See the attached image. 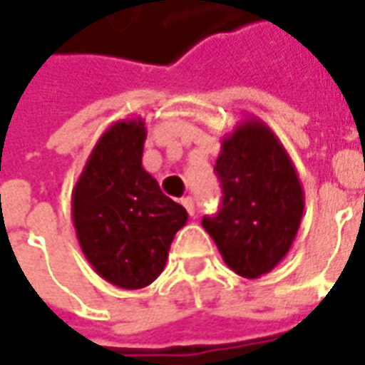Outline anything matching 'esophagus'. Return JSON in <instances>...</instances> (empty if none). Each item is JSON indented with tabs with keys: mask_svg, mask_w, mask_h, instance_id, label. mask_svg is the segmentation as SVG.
Masks as SVG:
<instances>
[{
	"mask_svg": "<svg viewBox=\"0 0 365 365\" xmlns=\"http://www.w3.org/2000/svg\"><path fill=\"white\" fill-rule=\"evenodd\" d=\"M180 202H182V206H185V208H187V212L190 214V216L195 214V200H192L190 196H185V198L180 200Z\"/></svg>",
	"mask_w": 365,
	"mask_h": 365,
	"instance_id": "esophagus-1",
	"label": "esophagus"
}]
</instances>
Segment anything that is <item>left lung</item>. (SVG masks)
<instances>
[{"instance_id":"left-lung-1","label":"left lung","mask_w":365,"mask_h":365,"mask_svg":"<svg viewBox=\"0 0 365 365\" xmlns=\"http://www.w3.org/2000/svg\"><path fill=\"white\" fill-rule=\"evenodd\" d=\"M214 170L224 196L202 228L230 269L261 277L289 253L301 228L304 192L297 169L269 125L247 118L222 139Z\"/></svg>"}]
</instances>
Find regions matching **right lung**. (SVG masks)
<instances>
[{
	"label": "right lung",
	"instance_id": "add662e5",
	"mask_svg": "<svg viewBox=\"0 0 365 365\" xmlns=\"http://www.w3.org/2000/svg\"><path fill=\"white\" fill-rule=\"evenodd\" d=\"M141 118L106 129L72 188V222L88 263L120 289H143L161 275L187 210L165 196L141 165Z\"/></svg>",
	"mask_w": 365,
	"mask_h": 365
}]
</instances>
